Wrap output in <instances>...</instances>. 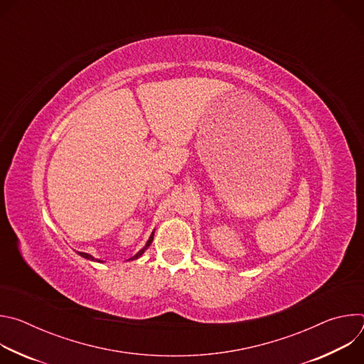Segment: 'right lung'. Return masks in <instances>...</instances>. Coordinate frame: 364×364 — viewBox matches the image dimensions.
Instances as JSON below:
<instances>
[{
	"instance_id": "obj_1",
	"label": "right lung",
	"mask_w": 364,
	"mask_h": 364,
	"mask_svg": "<svg viewBox=\"0 0 364 364\" xmlns=\"http://www.w3.org/2000/svg\"><path fill=\"white\" fill-rule=\"evenodd\" d=\"M152 239H154V232L151 233V236H149V239L146 240L145 246H144V247H142V249H141V250H139V252H138L136 255H134L132 257H129V259H128V261H135V259H138V257H139V256H141V255H142V253H144V252H145V250H146V249L149 247V245L152 243ZM77 253H79V255H80L82 257H85V259H89V261H96V262H102V261H99V259H95V257H93L92 255H89V253H85V252H77Z\"/></svg>"
}]
</instances>
